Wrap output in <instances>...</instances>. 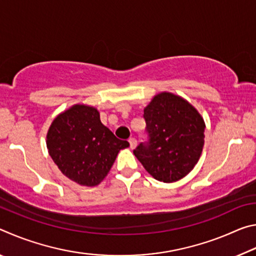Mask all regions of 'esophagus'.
<instances>
[{"instance_id": "obj_1", "label": "esophagus", "mask_w": 256, "mask_h": 256, "mask_svg": "<svg viewBox=\"0 0 256 256\" xmlns=\"http://www.w3.org/2000/svg\"><path fill=\"white\" fill-rule=\"evenodd\" d=\"M128 142H130V148L134 149L136 146V140L134 138H128Z\"/></svg>"}]
</instances>
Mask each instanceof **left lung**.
<instances>
[{"instance_id":"left-lung-1","label":"left lung","mask_w":256,"mask_h":256,"mask_svg":"<svg viewBox=\"0 0 256 256\" xmlns=\"http://www.w3.org/2000/svg\"><path fill=\"white\" fill-rule=\"evenodd\" d=\"M144 112L150 138L133 150L134 156L157 180H180L201 157L204 120L186 99L167 92L156 94Z\"/></svg>"}]
</instances>
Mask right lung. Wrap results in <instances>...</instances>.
Returning a JSON list of instances; mask_svg holds the SVG:
<instances>
[{
  "label": "right lung",
  "mask_w": 256,
  "mask_h": 256,
  "mask_svg": "<svg viewBox=\"0 0 256 256\" xmlns=\"http://www.w3.org/2000/svg\"><path fill=\"white\" fill-rule=\"evenodd\" d=\"M46 146L64 176L92 188L102 183L120 151L130 144L116 138L100 122L96 107L76 104L52 122Z\"/></svg>",
  "instance_id": "right-lung-1"
}]
</instances>
